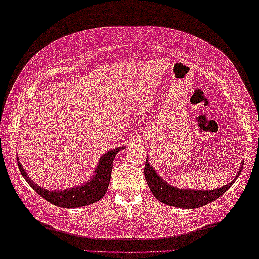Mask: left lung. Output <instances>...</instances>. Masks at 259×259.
Listing matches in <instances>:
<instances>
[{"label": "left lung", "mask_w": 259, "mask_h": 259, "mask_svg": "<svg viewBox=\"0 0 259 259\" xmlns=\"http://www.w3.org/2000/svg\"><path fill=\"white\" fill-rule=\"evenodd\" d=\"M243 166H240L239 173L242 172ZM145 178H146L147 185L150 186V190L153 193V196L159 201L164 203L169 206H176L179 208H197L201 207L204 205H207L212 201L217 199L228 191L237 177L231 183L226 184L221 189L215 190H187V189H177V187L169 185L166 183L160 176L155 172V169L150 165V162L146 159L145 164Z\"/></svg>", "instance_id": "left-lung-1"}]
</instances>
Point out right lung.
<instances>
[{
  "label": "right lung",
  "mask_w": 259,
  "mask_h": 259,
  "mask_svg": "<svg viewBox=\"0 0 259 259\" xmlns=\"http://www.w3.org/2000/svg\"><path fill=\"white\" fill-rule=\"evenodd\" d=\"M125 147L114 148V150L108 151L100 158L98 162L97 168L94 171L93 178L87 180L80 186L70 187L68 190L62 191H49L46 190L44 187H40L36 183L29 178L24 168L21 165V162L17 159V165H19L21 175L26 179V182L31 186V189L36 191L38 196H41L44 199H46L49 203L55 205L59 207H66V208H74V207H81L86 206V205H91L93 203H97L105 196L106 191L108 189L109 179H111L112 168H113V160H114L116 153L119 151L123 150Z\"/></svg>",
  "instance_id": "obj_1"
}]
</instances>
